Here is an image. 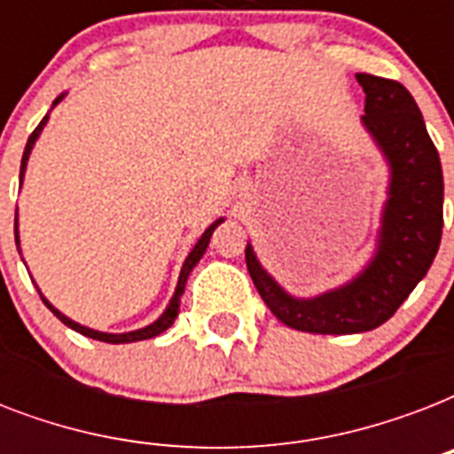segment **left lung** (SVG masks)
Returning a JSON list of instances; mask_svg holds the SVG:
<instances>
[{
  "instance_id": "obj_1",
  "label": "left lung",
  "mask_w": 454,
  "mask_h": 454,
  "mask_svg": "<svg viewBox=\"0 0 454 454\" xmlns=\"http://www.w3.org/2000/svg\"><path fill=\"white\" fill-rule=\"evenodd\" d=\"M365 91L360 117L388 162L374 256L358 276L317 297L287 294L263 270L247 242L245 262L273 316L310 334H356L387 323L427 276L443 235V169L415 98L401 82L358 73Z\"/></svg>"
}]
</instances>
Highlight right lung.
Here are the masks:
<instances>
[{
    "label": "right lung",
    "instance_id": "add662e5",
    "mask_svg": "<svg viewBox=\"0 0 454 454\" xmlns=\"http://www.w3.org/2000/svg\"><path fill=\"white\" fill-rule=\"evenodd\" d=\"M63 96L66 94H60L56 101H53L51 108H56L60 101H63ZM46 120H49V113L44 115V120L37 124V129L32 131L30 138H27V144H25V153H23V160H20V184H23V174H25V167H27V160H30V153H32V145H35V141L39 138V134H42V129H44V124ZM221 221L223 219H216L212 223V226L207 228L205 233H202V238H200L198 242H195V247L191 249V254L185 256V262H184V269H181V276H178V283H176V290H174V297H171L169 306L164 309V313L160 317H157L155 323L151 325H145V327H141V330H134V332H122V334H108V332H98V330H91V327H84V325L80 323H74V320H70L67 316H63L59 309H53L51 303L46 301L44 297H42V301L46 303V309L51 310L53 316L59 317L60 323L67 325L70 330L74 332H80V334H84V337L89 339H98V341H106V344H129V341H141V339H153L157 337V334H162L167 327H171L174 325V320H176L178 316V303H181V294H184L185 290V283H188V276H191V270L195 269V263L202 259V254L207 252V245H209V238H212L214 233V228L219 226ZM16 245H18V216H16Z\"/></svg>",
    "mask_w": 454,
    "mask_h": 454
}]
</instances>
